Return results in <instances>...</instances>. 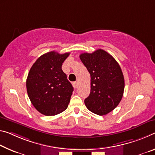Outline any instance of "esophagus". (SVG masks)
Segmentation results:
<instances>
[{"instance_id":"1","label":"esophagus","mask_w":155,"mask_h":155,"mask_svg":"<svg viewBox=\"0 0 155 155\" xmlns=\"http://www.w3.org/2000/svg\"><path fill=\"white\" fill-rule=\"evenodd\" d=\"M72 85H73V87H74V88H77V87H78V83L77 82H74L73 83H72Z\"/></svg>"}]
</instances>
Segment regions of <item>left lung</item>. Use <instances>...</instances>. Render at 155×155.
<instances>
[{
	"label": "left lung",
	"mask_w": 155,
	"mask_h": 155,
	"mask_svg": "<svg viewBox=\"0 0 155 155\" xmlns=\"http://www.w3.org/2000/svg\"><path fill=\"white\" fill-rule=\"evenodd\" d=\"M79 57L91 77L90 94L84 101L87 108L101 116L108 114L119 105L124 94L125 82L121 67L101 49L82 53Z\"/></svg>",
	"instance_id": "left-lung-1"
}]
</instances>
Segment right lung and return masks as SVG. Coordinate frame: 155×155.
I'll return each instance as SVG.
<instances>
[{
    "mask_svg": "<svg viewBox=\"0 0 155 155\" xmlns=\"http://www.w3.org/2000/svg\"><path fill=\"white\" fill-rule=\"evenodd\" d=\"M70 53L54 51L41 56L29 70L26 81L31 103L45 116H54L68 108L74 88L61 66Z\"/></svg>",
    "mask_w": 155,
    "mask_h": 155,
    "instance_id": "1",
    "label": "right lung"
}]
</instances>
